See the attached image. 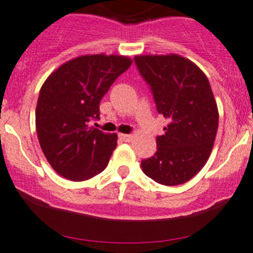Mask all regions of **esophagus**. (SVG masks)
I'll return each instance as SVG.
<instances>
[{"label":"esophagus","mask_w":253,"mask_h":253,"mask_svg":"<svg viewBox=\"0 0 253 253\" xmlns=\"http://www.w3.org/2000/svg\"><path fill=\"white\" fill-rule=\"evenodd\" d=\"M119 138L121 141H124V142H129V141L132 140V136L131 134H125V133H120L119 134Z\"/></svg>","instance_id":"1"}]
</instances>
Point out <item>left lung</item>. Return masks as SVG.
<instances>
[{
    "label": "left lung",
    "instance_id": "8db88e82",
    "mask_svg": "<svg viewBox=\"0 0 253 253\" xmlns=\"http://www.w3.org/2000/svg\"><path fill=\"white\" fill-rule=\"evenodd\" d=\"M134 63L169 120L156 153L141 162L142 171L161 185H182L205 166L216 138L218 111L209 79L178 55L136 56Z\"/></svg>",
    "mask_w": 253,
    "mask_h": 253
}]
</instances>
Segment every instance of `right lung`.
Wrapping results in <instances>:
<instances>
[{"mask_svg":"<svg viewBox=\"0 0 253 253\" xmlns=\"http://www.w3.org/2000/svg\"><path fill=\"white\" fill-rule=\"evenodd\" d=\"M131 63L126 56H80L60 66L42 84L37 137L52 169L67 180H88L107 166L117 134L88 124L100 119V101Z\"/></svg>","mask_w":253,"mask_h":253,"instance_id":"obj_1","label":"right lung"}]
</instances>
